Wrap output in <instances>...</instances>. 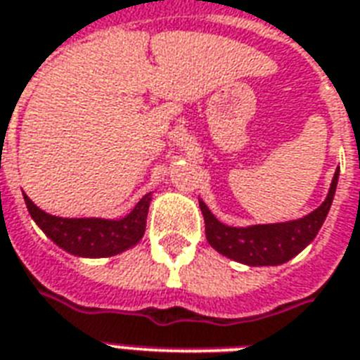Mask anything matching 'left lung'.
Here are the masks:
<instances>
[{"label": "left lung", "instance_id": "8db88e82", "mask_svg": "<svg viewBox=\"0 0 360 360\" xmlns=\"http://www.w3.org/2000/svg\"><path fill=\"white\" fill-rule=\"evenodd\" d=\"M340 170V169H338ZM332 178L328 195L323 205L300 220L281 221V224H258L248 228H231L221 224L209 207L199 201L202 218H205V233L207 241L214 250L231 260L241 262L247 266H279L285 264L296 254L304 250L315 239L324 218L330 210L332 199L336 193L338 176Z\"/></svg>", "mask_w": 360, "mask_h": 360}]
</instances>
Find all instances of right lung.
I'll return each instance as SVG.
<instances>
[{
	"instance_id": "obj_1",
	"label": "right lung",
	"mask_w": 360,
	"mask_h": 360,
	"mask_svg": "<svg viewBox=\"0 0 360 360\" xmlns=\"http://www.w3.org/2000/svg\"><path fill=\"white\" fill-rule=\"evenodd\" d=\"M30 216L49 239L66 252L81 258H106L134 247L146 231L151 195H144L136 207L119 220L104 218H60L47 214L24 193Z\"/></svg>"
}]
</instances>
